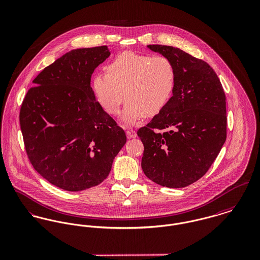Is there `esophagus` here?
<instances>
[{"label":"esophagus","instance_id":"1","mask_svg":"<svg viewBox=\"0 0 260 260\" xmlns=\"http://www.w3.org/2000/svg\"><path fill=\"white\" fill-rule=\"evenodd\" d=\"M125 133H126V136L128 139H135L137 138V132L132 129V128H125Z\"/></svg>","mask_w":260,"mask_h":260}]
</instances>
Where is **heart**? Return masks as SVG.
Instances as JSON below:
<instances>
[{
  "mask_svg": "<svg viewBox=\"0 0 260 260\" xmlns=\"http://www.w3.org/2000/svg\"><path fill=\"white\" fill-rule=\"evenodd\" d=\"M106 70L107 74H96L93 78L94 95L111 115L119 113L125 98L121 120L129 125L144 116L159 114L175 90L176 69L164 56L126 51L112 60Z\"/></svg>",
  "mask_w": 260,
  "mask_h": 260,
  "instance_id": "heart-1",
  "label": "heart"
}]
</instances>
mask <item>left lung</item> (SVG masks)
<instances>
[{
	"label": "left lung",
	"mask_w": 260,
	"mask_h": 260,
	"mask_svg": "<svg viewBox=\"0 0 260 260\" xmlns=\"http://www.w3.org/2000/svg\"><path fill=\"white\" fill-rule=\"evenodd\" d=\"M147 47L172 61L176 86L166 107L138 131L144 145L141 168L158 185L183 188L206 174L225 141L224 92L207 62L173 46Z\"/></svg>",
	"instance_id": "left-lung-1"
}]
</instances>
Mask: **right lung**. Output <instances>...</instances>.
Wrapping results in <instances>:
<instances>
[{"label": "right lung", "mask_w": 260, "mask_h": 260, "mask_svg": "<svg viewBox=\"0 0 260 260\" xmlns=\"http://www.w3.org/2000/svg\"><path fill=\"white\" fill-rule=\"evenodd\" d=\"M110 55L106 45L65 53L40 72L22 102L20 129L28 158L60 189L99 185L126 142L91 87L93 72Z\"/></svg>", "instance_id": "right-lung-1"}]
</instances>
